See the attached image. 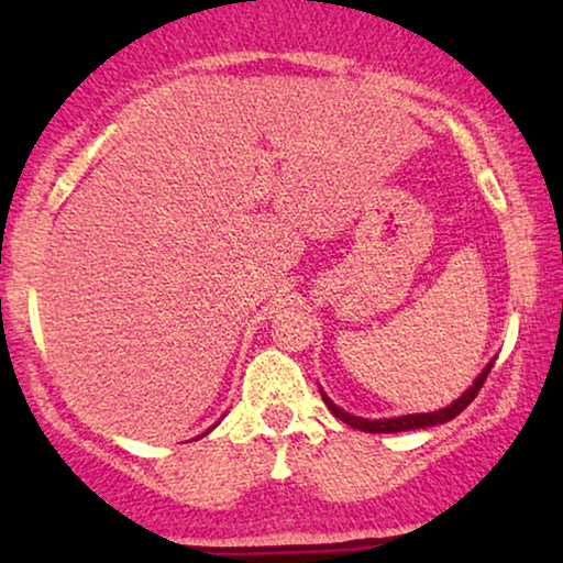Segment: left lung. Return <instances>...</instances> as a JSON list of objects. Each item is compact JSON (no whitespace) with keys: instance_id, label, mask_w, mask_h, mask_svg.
Segmentation results:
<instances>
[{"instance_id":"obj_1","label":"left lung","mask_w":563,"mask_h":563,"mask_svg":"<svg viewBox=\"0 0 563 563\" xmlns=\"http://www.w3.org/2000/svg\"><path fill=\"white\" fill-rule=\"evenodd\" d=\"M492 366H495V358H492L489 364L482 368V374L476 376L474 384L464 391V395H461L459 399H453V402H451L449 407H443V410H435V412H415V415H399V418L368 420V418H356V415L341 410V407H338V405L333 402V399H330L322 389H320V395H322V402L328 405V410L333 412L338 420H343L345 426L364 430V433H402V430H418V428L443 426V422H449V420L456 418L459 412H464L466 407L472 405V399H474L476 395H479L482 384H484V379H487V374H489Z\"/></svg>"}]
</instances>
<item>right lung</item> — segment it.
<instances>
[{
  "label": "right lung",
  "mask_w": 563,
  "mask_h": 563,
  "mask_svg": "<svg viewBox=\"0 0 563 563\" xmlns=\"http://www.w3.org/2000/svg\"><path fill=\"white\" fill-rule=\"evenodd\" d=\"M212 428H214V426H212ZM212 428H210V430H212ZM210 430H207V433H210ZM207 433H205V435H207Z\"/></svg>",
  "instance_id": "add662e5"
}]
</instances>
